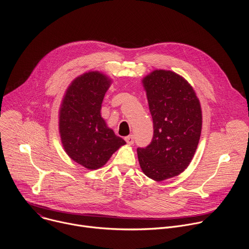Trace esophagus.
<instances>
[{
  "label": "esophagus",
  "mask_w": 249,
  "mask_h": 249,
  "mask_svg": "<svg viewBox=\"0 0 249 249\" xmlns=\"http://www.w3.org/2000/svg\"><path fill=\"white\" fill-rule=\"evenodd\" d=\"M125 141H126V143L128 145H133V143H134V137H133V135H129V136L125 137Z\"/></svg>",
  "instance_id": "obj_1"
}]
</instances>
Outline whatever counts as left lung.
Wrapping results in <instances>:
<instances>
[{
	"label": "left lung",
	"instance_id": "1",
	"mask_svg": "<svg viewBox=\"0 0 249 249\" xmlns=\"http://www.w3.org/2000/svg\"><path fill=\"white\" fill-rule=\"evenodd\" d=\"M154 123L147 148H138L140 166L149 178L162 181L190 164L202 130L200 101L191 85L168 70H155L142 80Z\"/></svg>",
	"mask_w": 249,
	"mask_h": 249
}]
</instances>
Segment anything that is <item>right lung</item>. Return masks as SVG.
Masks as SVG:
<instances>
[{
	"label": "right lung",
	"mask_w": 249,
	"mask_h": 249,
	"mask_svg": "<svg viewBox=\"0 0 249 249\" xmlns=\"http://www.w3.org/2000/svg\"><path fill=\"white\" fill-rule=\"evenodd\" d=\"M111 83L98 71L84 73L70 84L59 109V133L66 154L89 170L103 166L126 144L100 114Z\"/></svg>",
	"instance_id": "obj_1"
}]
</instances>
